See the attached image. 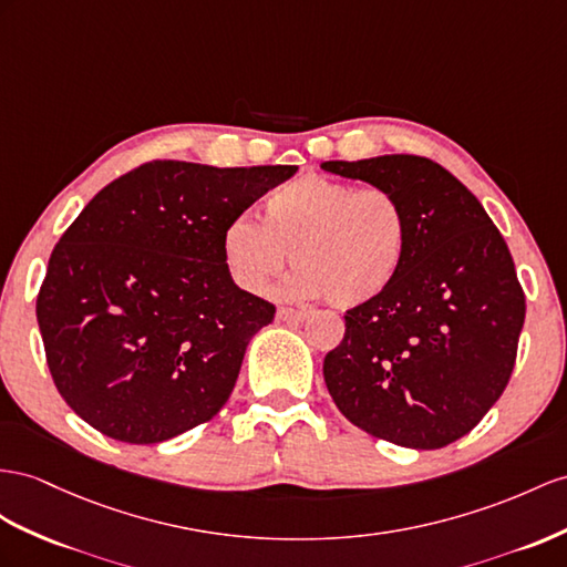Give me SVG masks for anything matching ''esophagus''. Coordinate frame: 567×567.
<instances>
[{"mask_svg": "<svg viewBox=\"0 0 567 567\" xmlns=\"http://www.w3.org/2000/svg\"><path fill=\"white\" fill-rule=\"evenodd\" d=\"M303 318H307V311L301 309H287V307L278 309V321L282 323H301Z\"/></svg>", "mask_w": 567, "mask_h": 567, "instance_id": "1", "label": "esophagus"}]
</instances>
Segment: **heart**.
Masks as SVG:
<instances>
[{
  "mask_svg": "<svg viewBox=\"0 0 567 567\" xmlns=\"http://www.w3.org/2000/svg\"><path fill=\"white\" fill-rule=\"evenodd\" d=\"M410 249V220L385 188H359L323 174H301L266 200V220L241 213L223 231L235 282L264 295L289 264L299 268L289 292L328 297L352 309L385 295Z\"/></svg>",
  "mask_w": 567,
  "mask_h": 567,
  "instance_id": "heart-1",
  "label": "heart"
}]
</instances>
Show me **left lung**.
<instances>
[{
	"mask_svg": "<svg viewBox=\"0 0 567 567\" xmlns=\"http://www.w3.org/2000/svg\"><path fill=\"white\" fill-rule=\"evenodd\" d=\"M326 172L385 188L410 220V249L385 295L344 316L323 379L354 426L435 450L470 433L511 381L525 292L482 203L419 155L328 159Z\"/></svg>",
	"mask_w": 567,
	"mask_h": 567,
	"instance_id": "1",
	"label": "left lung"
}]
</instances>
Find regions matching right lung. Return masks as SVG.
I'll use <instances>...</instances> for the list:
<instances>
[{
	"label": "right lung",
	"instance_id": "obj_1",
	"mask_svg": "<svg viewBox=\"0 0 567 567\" xmlns=\"http://www.w3.org/2000/svg\"><path fill=\"white\" fill-rule=\"evenodd\" d=\"M295 172L155 159L81 210L35 313L52 381L85 424L153 445L223 410L246 347L275 318L231 280L223 231Z\"/></svg>",
	"mask_w": 567,
	"mask_h": 567
}]
</instances>
